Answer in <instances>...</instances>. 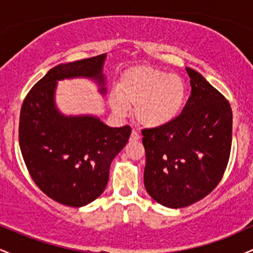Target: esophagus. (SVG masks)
<instances>
[{"instance_id": "1", "label": "esophagus", "mask_w": 253, "mask_h": 253, "mask_svg": "<svg viewBox=\"0 0 253 253\" xmlns=\"http://www.w3.org/2000/svg\"><path fill=\"white\" fill-rule=\"evenodd\" d=\"M139 140H140V135H139V133L136 132V130L133 129L132 133H130L129 141L130 143H135V141H139Z\"/></svg>"}]
</instances>
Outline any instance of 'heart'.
Returning <instances> with one entry per match:
<instances>
[{
    "instance_id": "b5f03b06",
    "label": "heart",
    "mask_w": 253,
    "mask_h": 253,
    "mask_svg": "<svg viewBox=\"0 0 253 253\" xmlns=\"http://www.w3.org/2000/svg\"><path fill=\"white\" fill-rule=\"evenodd\" d=\"M187 101V84L181 76L140 65L129 69L121 77L117 94L109 104L117 114L135 107L134 117L146 128L169 126L181 115Z\"/></svg>"
}]
</instances>
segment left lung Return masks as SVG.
Masks as SVG:
<instances>
[{"label": "left lung", "instance_id": "obj_1", "mask_svg": "<svg viewBox=\"0 0 253 253\" xmlns=\"http://www.w3.org/2000/svg\"><path fill=\"white\" fill-rule=\"evenodd\" d=\"M185 70L191 94L182 114L169 126L143 130L145 188L168 208L187 207L211 193L225 172L232 145L228 101L201 74Z\"/></svg>", "mask_w": 253, "mask_h": 253}]
</instances>
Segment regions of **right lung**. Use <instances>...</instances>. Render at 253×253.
<instances>
[{"mask_svg":"<svg viewBox=\"0 0 253 253\" xmlns=\"http://www.w3.org/2000/svg\"><path fill=\"white\" fill-rule=\"evenodd\" d=\"M107 54L52 68L26 96L20 113L19 143L32 178L42 193L69 207L96 200L109 179V168L124 149L130 127H109L96 115H65L58 109L59 81L88 78L107 94Z\"/></svg>","mask_w":253,"mask_h":253,"instance_id":"add662e5","label":"right lung"}]
</instances>
